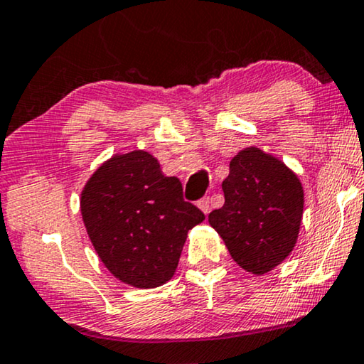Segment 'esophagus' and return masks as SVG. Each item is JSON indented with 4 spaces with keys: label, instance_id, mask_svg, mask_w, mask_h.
<instances>
[{
    "label": "esophagus",
    "instance_id": "1",
    "mask_svg": "<svg viewBox=\"0 0 364 364\" xmlns=\"http://www.w3.org/2000/svg\"><path fill=\"white\" fill-rule=\"evenodd\" d=\"M198 208L202 210V212L205 213V215H208L210 213V208H212V200H210L208 197H205V198H202L198 202Z\"/></svg>",
    "mask_w": 364,
    "mask_h": 364
}]
</instances>
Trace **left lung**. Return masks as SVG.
Returning <instances> with one entry per match:
<instances>
[{"instance_id":"obj_1","label":"left lung","mask_w":364,"mask_h":364,"mask_svg":"<svg viewBox=\"0 0 364 364\" xmlns=\"http://www.w3.org/2000/svg\"><path fill=\"white\" fill-rule=\"evenodd\" d=\"M225 205L208 215L236 264L261 276L291 255L304 213L297 173L259 147H246L230 161L221 183Z\"/></svg>"}]
</instances>
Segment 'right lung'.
Returning <instances> with one entry per match:
<instances>
[{"mask_svg":"<svg viewBox=\"0 0 364 364\" xmlns=\"http://www.w3.org/2000/svg\"><path fill=\"white\" fill-rule=\"evenodd\" d=\"M80 212L105 267L139 289L169 281L188 230L205 220L183 200L181 181L164 176L156 157L141 149L114 154L93 172Z\"/></svg>","mask_w":364,"mask_h":364,"instance_id":"right-lung-1","label":"right lung"}]
</instances>
